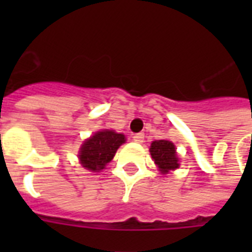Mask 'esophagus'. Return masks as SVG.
Masks as SVG:
<instances>
[{"instance_id":"34e87169","label":"esophagus","mask_w":252,"mask_h":252,"mask_svg":"<svg viewBox=\"0 0 252 252\" xmlns=\"http://www.w3.org/2000/svg\"><path fill=\"white\" fill-rule=\"evenodd\" d=\"M133 141L137 142V144H141V142H144V139H145V135L142 132H139V133H135L132 136Z\"/></svg>"}]
</instances>
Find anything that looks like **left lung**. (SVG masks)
I'll use <instances>...</instances> for the list:
<instances>
[{
  "label": "left lung",
  "mask_w": 252,
  "mask_h": 252,
  "mask_svg": "<svg viewBox=\"0 0 252 252\" xmlns=\"http://www.w3.org/2000/svg\"><path fill=\"white\" fill-rule=\"evenodd\" d=\"M150 154L153 160L159 168L161 174L179 168V158L177 155L175 145L168 140H157L151 142Z\"/></svg>",
  "instance_id": "8db88e82"
}]
</instances>
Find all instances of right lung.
I'll return each instance as SVG.
<instances>
[{"instance_id": "1", "label": "right lung", "mask_w": 252, "mask_h": 252, "mask_svg": "<svg viewBox=\"0 0 252 252\" xmlns=\"http://www.w3.org/2000/svg\"><path fill=\"white\" fill-rule=\"evenodd\" d=\"M126 141L122 133L102 130L87 139L79 150V162L91 171H101L113 159L116 151Z\"/></svg>"}]
</instances>
